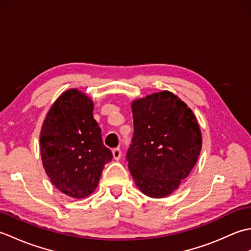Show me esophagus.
Segmentation results:
<instances>
[{
  "label": "esophagus",
  "mask_w": 251,
  "mask_h": 251,
  "mask_svg": "<svg viewBox=\"0 0 251 251\" xmlns=\"http://www.w3.org/2000/svg\"><path fill=\"white\" fill-rule=\"evenodd\" d=\"M112 154H113V157H114V159H116V161H119V159L121 158V156H122V151H121V149L120 148H115V149H113V150H112Z\"/></svg>",
  "instance_id": "obj_1"
}]
</instances>
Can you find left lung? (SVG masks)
<instances>
[{
  "label": "left lung",
  "instance_id": "1",
  "mask_svg": "<svg viewBox=\"0 0 251 251\" xmlns=\"http://www.w3.org/2000/svg\"><path fill=\"white\" fill-rule=\"evenodd\" d=\"M134 135L126 153L138 188L161 199L188 177L201 149L200 126L193 112L170 92L138 99L131 104Z\"/></svg>",
  "mask_w": 251,
  "mask_h": 251
}]
</instances>
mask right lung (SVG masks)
Instances as JSON below:
<instances>
[{
	"instance_id": "add662e5",
	"label": "right lung",
	"mask_w": 251,
	"mask_h": 251,
	"mask_svg": "<svg viewBox=\"0 0 251 251\" xmlns=\"http://www.w3.org/2000/svg\"><path fill=\"white\" fill-rule=\"evenodd\" d=\"M93 110L87 96L77 89L67 90L52 104L41 130L45 172L58 190L74 199L93 193L104 165L113 158Z\"/></svg>"
}]
</instances>
